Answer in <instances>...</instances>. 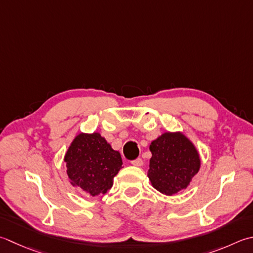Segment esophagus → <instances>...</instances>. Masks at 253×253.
<instances>
[{"mask_svg":"<svg viewBox=\"0 0 253 253\" xmlns=\"http://www.w3.org/2000/svg\"><path fill=\"white\" fill-rule=\"evenodd\" d=\"M131 165L135 167H141L143 165V161L140 159V158H137L135 160H131Z\"/></svg>","mask_w":253,"mask_h":253,"instance_id":"obj_1","label":"esophagus"}]
</instances>
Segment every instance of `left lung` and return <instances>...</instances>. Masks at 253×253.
Returning a JSON list of instances; mask_svg holds the SVG:
<instances>
[{
  "mask_svg": "<svg viewBox=\"0 0 253 253\" xmlns=\"http://www.w3.org/2000/svg\"><path fill=\"white\" fill-rule=\"evenodd\" d=\"M152 157L148 176L162 194L184 190L200 170L201 161L193 143L182 133L166 132L150 145Z\"/></svg>",
  "mask_w": 253,
  "mask_h": 253,
  "instance_id": "1",
  "label": "left lung"
}]
</instances>
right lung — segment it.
I'll list each match as a JSON object with an SVG mask.
<instances>
[{
  "label": "right lung",
  "mask_w": 253,
  "mask_h": 253,
  "mask_svg": "<svg viewBox=\"0 0 253 253\" xmlns=\"http://www.w3.org/2000/svg\"><path fill=\"white\" fill-rule=\"evenodd\" d=\"M67 173L72 185L92 196L105 193L113 186V179L121 170V153L112 149L100 133H80L64 157Z\"/></svg>",
  "instance_id": "add662e5"
}]
</instances>
